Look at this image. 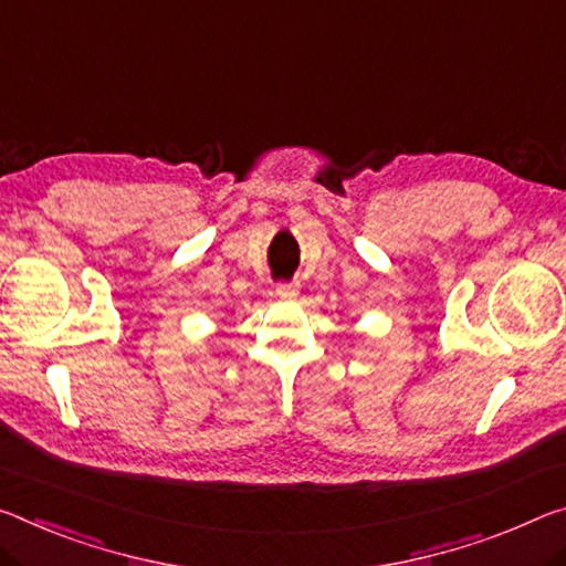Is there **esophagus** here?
<instances>
[{
    "label": "esophagus",
    "mask_w": 566,
    "mask_h": 566,
    "mask_svg": "<svg viewBox=\"0 0 566 566\" xmlns=\"http://www.w3.org/2000/svg\"><path fill=\"white\" fill-rule=\"evenodd\" d=\"M297 292H300V284H297V282H282V284H276V297H282V300L297 297Z\"/></svg>",
    "instance_id": "obj_1"
}]
</instances>
